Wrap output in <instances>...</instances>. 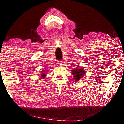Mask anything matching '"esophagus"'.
Here are the masks:
<instances>
[{
  "instance_id": "obj_1",
  "label": "esophagus",
  "mask_w": 124,
  "mask_h": 124,
  "mask_svg": "<svg viewBox=\"0 0 124 124\" xmlns=\"http://www.w3.org/2000/svg\"><path fill=\"white\" fill-rule=\"evenodd\" d=\"M63 64V63L62 61H59L58 62V66H62V65Z\"/></svg>"
}]
</instances>
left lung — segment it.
<instances>
[{"label": "left lung", "instance_id": "left-lung-1", "mask_svg": "<svg viewBox=\"0 0 124 124\" xmlns=\"http://www.w3.org/2000/svg\"><path fill=\"white\" fill-rule=\"evenodd\" d=\"M72 73L73 75V78L75 81H78L84 76L85 74V71L84 69L83 68H74L72 70Z\"/></svg>", "mask_w": 124, "mask_h": 124}]
</instances>
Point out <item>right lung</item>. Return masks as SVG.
<instances>
[{
    "label": "right lung",
    "mask_w": 124,
    "mask_h": 124,
    "mask_svg": "<svg viewBox=\"0 0 124 124\" xmlns=\"http://www.w3.org/2000/svg\"><path fill=\"white\" fill-rule=\"evenodd\" d=\"M41 72H42L41 73V74H40L41 75V78H44L45 76H46V74H45V70H43V71H41Z\"/></svg>",
    "instance_id": "add662e5"
}]
</instances>
